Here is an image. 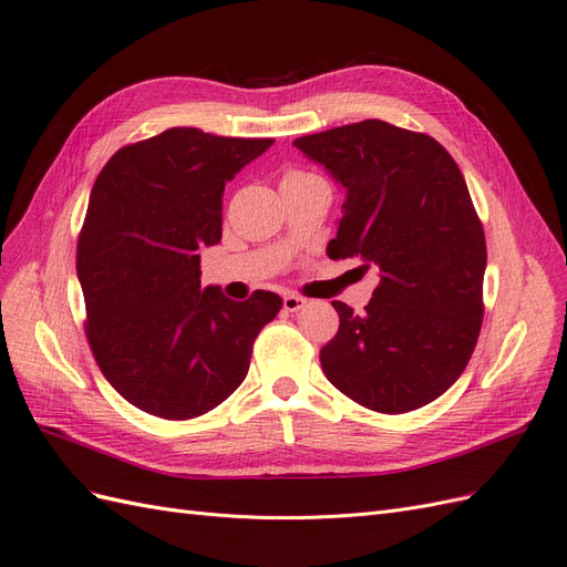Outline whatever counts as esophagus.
Wrapping results in <instances>:
<instances>
[{"mask_svg":"<svg viewBox=\"0 0 567 567\" xmlns=\"http://www.w3.org/2000/svg\"><path fill=\"white\" fill-rule=\"evenodd\" d=\"M305 298H300V296H296V293H286L284 296V310L286 312H298V310H302L305 307Z\"/></svg>","mask_w":567,"mask_h":567,"instance_id":"esophagus-1","label":"esophagus"}]
</instances>
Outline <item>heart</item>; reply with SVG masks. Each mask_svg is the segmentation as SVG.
Returning a JSON list of instances; mask_svg holds the SVG:
<instances>
[{"label": "heart", "mask_w": 567, "mask_h": 567, "mask_svg": "<svg viewBox=\"0 0 567 567\" xmlns=\"http://www.w3.org/2000/svg\"><path fill=\"white\" fill-rule=\"evenodd\" d=\"M305 177H315V175H307V173H300V169H293V173H288L284 179H305Z\"/></svg>", "instance_id": "b5f03b06"}]
</instances>
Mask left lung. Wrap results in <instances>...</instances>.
I'll return each instance as SVG.
<instances>
[{
	"label": "left lung",
	"instance_id": "8db88e82",
	"mask_svg": "<svg viewBox=\"0 0 567 567\" xmlns=\"http://www.w3.org/2000/svg\"><path fill=\"white\" fill-rule=\"evenodd\" d=\"M293 146L348 188L326 252L381 274L364 315L331 302L340 326L319 352L326 379L381 414L421 409L454 385L483 326L487 246L466 179L433 136L383 120Z\"/></svg>",
	"mask_w": 567,
	"mask_h": 567
}]
</instances>
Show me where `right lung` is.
I'll return each mask as SVG.
<instances>
[{
	"label": "right lung",
	"instance_id": "add662e5",
	"mask_svg": "<svg viewBox=\"0 0 567 567\" xmlns=\"http://www.w3.org/2000/svg\"><path fill=\"white\" fill-rule=\"evenodd\" d=\"M274 140L173 127L115 151L78 238L84 333L106 381L136 409L188 421L244 383L252 342L281 310L200 290V255L221 238L225 184Z\"/></svg>",
	"mask_w": 567,
	"mask_h": 567
}]
</instances>
